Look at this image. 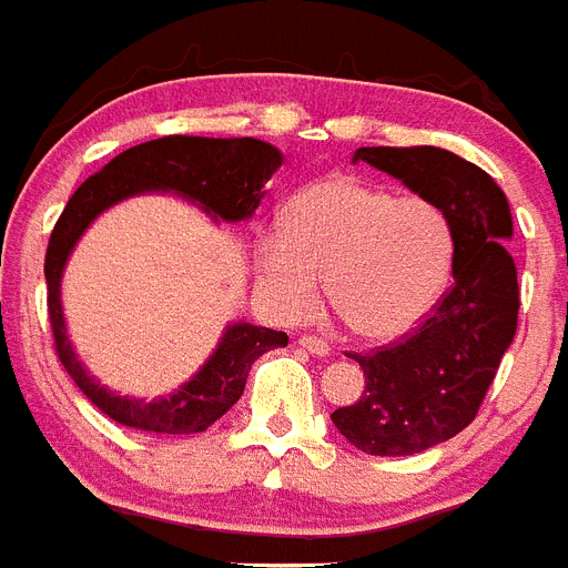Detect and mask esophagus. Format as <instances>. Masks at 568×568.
<instances>
[{
	"label": "esophagus",
	"instance_id": "1",
	"mask_svg": "<svg viewBox=\"0 0 568 568\" xmlns=\"http://www.w3.org/2000/svg\"><path fill=\"white\" fill-rule=\"evenodd\" d=\"M298 344L313 355H329V353H333V346H329L324 338H315V335H301Z\"/></svg>",
	"mask_w": 568,
	"mask_h": 568
}]
</instances>
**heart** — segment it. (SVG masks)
Listing matches in <instances>:
<instances>
[{
	"label": "heart",
	"mask_w": 568,
	"mask_h": 568,
	"mask_svg": "<svg viewBox=\"0 0 568 568\" xmlns=\"http://www.w3.org/2000/svg\"><path fill=\"white\" fill-rule=\"evenodd\" d=\"M455 258L438 204L358 175H327L290 199L284 230L255 235L261 287L284 318L315 313L321 278L344 327L393 341L433 313Z\"/></svg>",
	"instance_id": "b5f03b06"
}]
</instances>
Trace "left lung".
I'll return each instance as SVG.
<instances>
[{
	"label": "left lung",
	"mask_w": 568,
	"mask_h": 568,
	"mask_svg": "<svg viewBox=\"0 0 568 568\" xmlns=\"http://www.w3.org/2000/svg\"><path fill=\"white\" fill-rule=\"evenodd\" d=\"M366 162L438 204L455 235L449 293L398 344L349 355L364 395L335 409V429L369 455L424 453L475 420L518 329V270L509 250L511 213L486 170L440 148H358Z\"/></svg>",
	"instance_id": "obj_1"
}]
</instances>
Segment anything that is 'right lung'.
Masks as SVG:
<instances>
[{"instance_id":"1","label":"right lung","mask_w":568,"mask_h":568,"mask_svg":"<svg viewBox=\"0 0 568 568\" xmlns=\"http://www.w3.org/2000/svg\"><path fill=\"white\" fill-rule=\"evenodd\" d=\"M281 162V150L261 139L164 135L119 153L70 195L44 255L50 327L70 378L115 424L162 435L204 433L241 398L250 366L270 349L287 346V333L235 321L202 369L168 398L144 400L110 393L84 369L64 324L62 275L77 241L104 210L142 193H175L199 204L213 222H244L261 204L264 184Z\"/></svg>"}]
</instances>
